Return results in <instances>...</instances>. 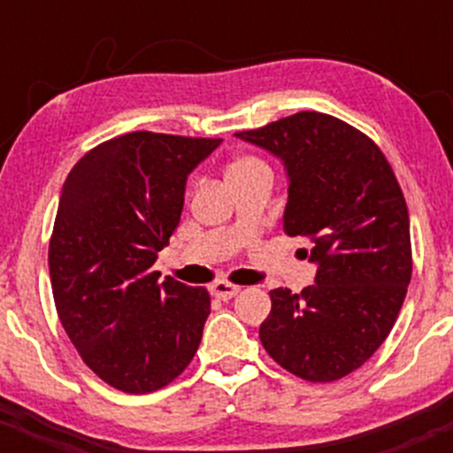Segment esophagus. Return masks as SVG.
Instances as JSON below:
<instances>
[{"label": "esophagus", "mask_w": 453, "mask_h": 453, "mask_svg": "<svg viewBox=\"0 0 453 453\" xmlns=\"http://www.w3.org/2000/svg\"><path fill=\"white\" fill-rule=\"evenodd\" d=\"M211 292H212V296H217V298L230 300L238 292H241V288H238V285L227 283V280H215V283L211 285Z\"/></svg>", "instance_id": "34e87169"}]
</instances>
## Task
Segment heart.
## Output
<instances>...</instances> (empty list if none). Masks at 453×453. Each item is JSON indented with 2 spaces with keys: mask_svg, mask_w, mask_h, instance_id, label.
I'll list each match as a JSON object with an SVG mask.
<instances>
[{
  "mask_svg": "<svg viewBox=\"0 0 453 453\" xmlns=\"http://www.w3.org/2000/svg\"><path fill=\"white\" fill-rule=\"evenodd\" d=\"M268 168L266 161L256 157V155H238L236 159L227 165V180L236 179V176H244L249 173H256V170Z\"/></svg>",
  "mask_w": 453,
  "mask_h": 453,
  "instance_id": "b5f03b06",
  "label": "heart"
}]
</instances>
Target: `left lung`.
<instances>
[{
  "mask_svg": "<svg viewBox=\"0 0 453 453\" xmlns=\"http://www.w3.org/2000/svg\"><path fill=\"white\" fill-rule=\"evenodd\" d=\"M236 136L283 161V230L306 238L317 264L315 285L270 292L259 341L306 381L347 377L388 339L413 270L407 202L392 165L366 134L324 112H296Z\"/></svg>",
  "mask_w": 453,
  "mask_h": 453,
  "instance_id": "obj_1",
  "label": "left lung"
}]
</instances>
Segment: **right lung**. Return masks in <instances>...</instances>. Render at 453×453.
Masks as SVG:
<instances>
[{
  "mask_svg": "<svg viewBox=\"0 0 453 453\" xmlns=\"http://www.w3.org/2000/svg\"><path fill=\"white\" fill-rule=\"evenodd\" d=\"M221 138L132 132L82 155L61 189L49 270L65 334L108 386L149 394L194 360L204 288L153 270L180 221L191 170Z\"/></svg>",
  "mask_w": 453,
  "mask_h": 453,
  "instance_id": "add662e5",
  "label": "right lung"
}]
</instances>
